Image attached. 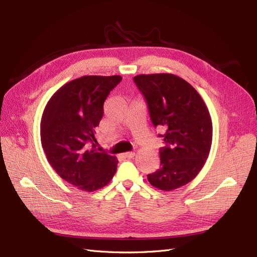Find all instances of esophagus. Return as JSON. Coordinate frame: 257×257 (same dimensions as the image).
Returning <instances> with one entry per match:
<instances>
[{"label": "esophagus", "mask_w": 257, "mask_h": 257, "mask_svg": "<svg viewBox=\"0 0 257 257\" xmlns=\"http://www.w3.org/2000/svg\"><path fill=\"white\" fill-rule=\"evenodd\" d=\"M134 155H135L134 152H125V153H123V157L125 158V159H132V158H134Z\"/></svg>", "instance_id": "1"}]
</instances>
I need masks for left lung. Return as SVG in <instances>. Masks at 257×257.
<instances>
[{"label":"left lung","mask_w":257,"mask_h":257,"mask_svg":"<svg viewBox=\"0 0 257 257\" xmlns=\"http://www.w3.org/2000/svg\"><path fill=\"white\" fill-rule=\"evenodd\" d=\"M153 125L165 128L161 165L148 175L151 185L173 191L191 182L204 167L212 143V121L192 85L173 74L137 75Z\"/></svg>","instance_id":"8db88e82"}]
</instances>
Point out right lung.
Listing matches in <instances>:
<instances>
[{
    "mask_svg": "<svg viewBox=\"0 0 257 257\" xmlns=\"http://www.w3.org/2000/svg\"><path fill=\"white\" fill-rule=\"evenodd\" d=\"M122 80L114 76H83L61 87L45 107L41 121L43 149L56 173L76 188L93 192L110 182L118 160L95 149L94 128L104 102Z\"/></svg>",
    "mask_w": 257,
    "mask_h": 257,
    "instance_id": "right-lung-1",
    "label": "right lung"
}]
</instances>
